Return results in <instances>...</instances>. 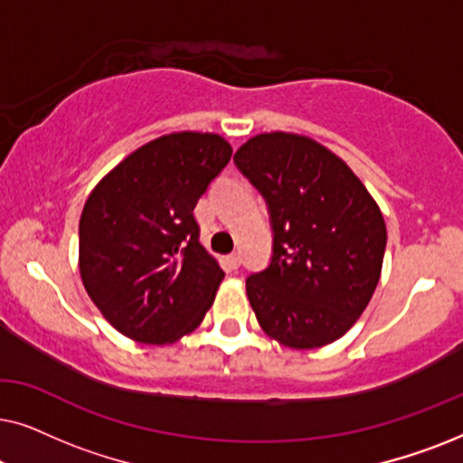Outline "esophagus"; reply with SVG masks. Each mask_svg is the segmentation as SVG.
<instances>
[{
    "instance_id": "obj_1",
    "label": "esophagus",
    "mask_w": 463,
    "mask_h": 463,
    "mask_svg": "<svg viewBox=\"0 0 463 463\" xmlns=\"http://www.w3.org/2000/svg\"><path fill=\"white\" fill-rule=\"evenodd\" d=\"M227 265H230V269H238L240 268V255H227Z\"/></svg>"
}]
</instances>
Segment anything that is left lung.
Segmentation results:
<instances>
[{"instance_id": "left-lung-1", "label": "left lung", "mask_w": 463, "mask_h": 463, "mask_svg": "<svg viewBox=\"0 0 463 463\" xmlns=\"http://www.w3.org/2000/svg\"><path fill=\"white\" fill-rule=\"evenodd\" d=\"M233 162L268 200L269 268L246 280L268 337L293 350L333 344L356 325L382 276L385 221L331 149L295 132L250 137Z\"/></svg>"}]
</instances>
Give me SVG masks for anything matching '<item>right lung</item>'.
<instances>
[{
	"label": "right lung",
	"mask_w": 463,
	"mask_h": 463,
	"mask_svg": "<svg viewBox=\"0 0 463 463\" xmlns=\"http://www.w3.org/2000/svg\"><path fill=\"white\" fill-rule=\"evenodd\" d=\"M230 157L214 132H170L126 156L88 195L80 276L128 339L170 345L211 309L225 271L202 246L194 208Z\"/></svg>",
	"instance_id": "obj_1"
}]
</instances>
